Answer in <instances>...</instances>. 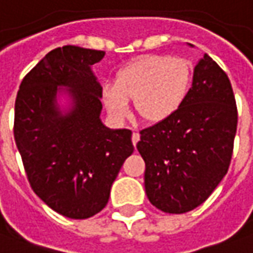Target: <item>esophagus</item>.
<instances>
[{"label":"esophagus","instance_id":"1","mask_svg":"<svg viewBox=\"0 0 253 253\" xmlns=\"http://www.w3.org/2000/svg\"><path fill=\"white\" fill-rule=\"evenodd\" d=\"M139 140H140V135L137 132H133L132 133V143H133V146H136Z\"/></svg>","mask_w":253,"mask_h":253}]
</instances>
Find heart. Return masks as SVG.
<instances>
[{"mask_svg":"<svg viewBox=\"0 0 253 253\" xmlns=\"http://www.w3.org/2000/svg\"><path fill=\"white\" fill-rule=\"evenodd\" d=\"M189 63L180 57L147 55L117 73L114 84H104L100 99L110 116L124 120L135 100L136 114L146 123H161L176 113L187 96Z\"/></svg>","mask_w":253,"mask_h":253,"instance_id":"heart-1","label":"heart"}]
</instances>
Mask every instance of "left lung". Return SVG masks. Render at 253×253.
Instances as JSON below:
<instances>
[{"mask_svg": "<svg viewBox=\"0 0 253 253\" xmlns=\"http://www.w3.org/2000/svg\"><path fill=\"white\" fill-rule=\"evenodd\" d=\"M236 130L229 77L205 53L176 113L140 130L136 147L146 163L150 203L167 213H184L201 205L227 173Z\"/></svg>", "mask_w": 253, "mask_h": 253, "instance_id": "left-lung-1", "label": "left lung"}]
</instances>
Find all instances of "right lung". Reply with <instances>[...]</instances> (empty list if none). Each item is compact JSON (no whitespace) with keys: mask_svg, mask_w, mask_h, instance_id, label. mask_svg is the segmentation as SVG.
<instances>
[{"mask_svg":"<svg viewBox=\"0 0 253 253\" xmlns=\"http://www.w3.org/2000/svg\"><path fill=\"white\" fill-rule=\"evenodd\" d=\"M103 57V50L74 45L50 50L24 77L15 103L13 135L31 187L70 219L103 210L133 153L132 132L100 120L102 86L92 66Z\"/></svg>","mask_w":253,"mask_h":253,"instance_id":"1","label":"right lung"}]
</instances>
